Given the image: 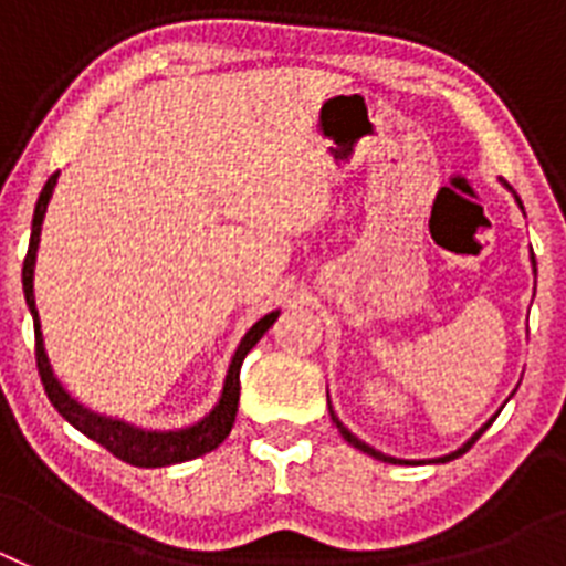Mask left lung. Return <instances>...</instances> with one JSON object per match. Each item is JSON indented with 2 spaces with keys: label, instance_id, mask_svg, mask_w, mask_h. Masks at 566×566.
I'll return each instance as SVG.
<instances>
[{
  "label": "left lung",
  "instance_id": "8db88e82",
  "mask_svg": "<svg viewBox=\"0 0 566 566\" xmlns=\"http://www.w3.org/2000/svg\"><path fill=\"white\" fill-rule=\"evenodd\" d=\"M533 266H536V258H533ZM332 419H334V422H337V428H339V433H343V439H345V442H352V444H354V448H357V451L368 453V457L379 459V462H399V459H391V457H385V453L374 451L371 444H365V442H359V439H357V437H354V433H352V431H348V428H343V422H339V419H337V417H334V413H332ZM490 424H493V419H490V422H488V424H484L482 431H479V433H476V437L470 439V442H468V444H462V448H459V451L448 453V457H442V459H433V462H451V459L462 457V453H464V451H470V448H473V444H476V439H479V437H482V433H484V431H488Z\"/></svg>",
  "mask_w": 566,
  "mask_h": 566
}]
</instances>
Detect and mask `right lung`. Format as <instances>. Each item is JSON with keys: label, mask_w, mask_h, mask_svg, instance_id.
<instances>
[{"label": "right lung", "mask_w": 566, "mask_h": 566, "mask_svg": "<svg viewBox=\"0 0 566 566\" xmlns=\"http://www.w3.org/2000/svg\"><path fill=\"white\" fill-rule=\"evenodd\" d=\"M59 172H53L44 184L42 195L36 201V212H33V229H30V247L24 254V269H22V286H24V300H28L30 314H33V328H36V368L39 377H42L44 394L53 402L59 413L67 419L76 431H82L84 437H90L93 442H98L102 448H107L113 457H118L122 462L135 464V468H167V464L189 462V459H198L203 453L214 451L223 439L229 437L234 424V413H238V399H240V365L243 357L252 352V345L258 343L263 334L272 328V323L277 319L280 312L266 314L263 319H258L249 334L243 337V343L238 345L234 352L232 365H229L227 385H223L221 402L214 405V411L209 417H203L201 422L192 424V428H184V431H169V433H153V431H138V428H129L124 422H115V419L98 417V413H90L87 408L70 399V394L64 391L59 379L53 377L48 363V354H44L42 345V332H39V312L36 300H33V266H36V249H39V234H42V221L44 212H48L50 195L56 187Z\"/></svg>", "instance_id": "obj_1"}]
</instances>
